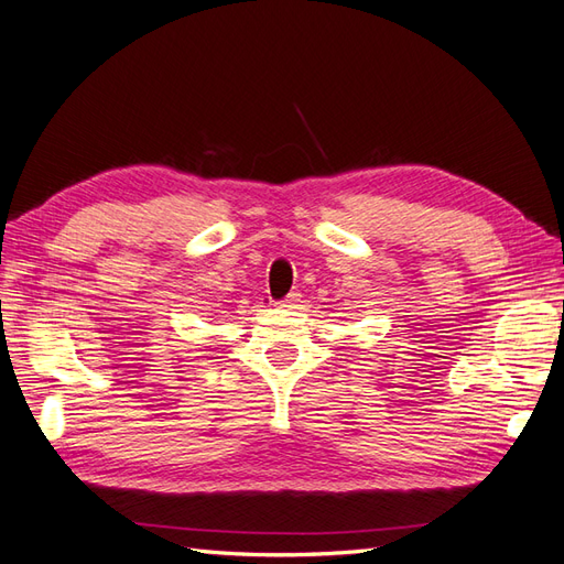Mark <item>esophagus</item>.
<instances>
[{
  "instance_id": "34e87169",
  "label": "esophagus",
  "mask_w": 564,
  "mask_h": 564,
  "mask_svg": "<svg viewBox=\"0 0 564 564\" xmlns=\"http://www.w3.org/2000/svg\"><path fill=\"white\" fill-rule=\"evenodd\" d=\"M299 299H301V294H299V292H292L286 299H282L278 305H280V308H296Z\"/></svg>"
}]
</instances>
